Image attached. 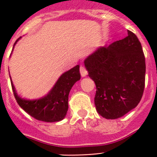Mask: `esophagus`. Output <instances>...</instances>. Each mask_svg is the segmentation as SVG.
<instances>
[{"mask_svg":"<svg viewBox=\"0 0 157 157\" xmlns=\"http://www.w3.org/2000/svg\"><path fill=\"white\" fill-rule=\"evenodd\" d=\"M80 72H81V76H86L87 75V70L84 65H81L80 67Z\"/></svg>","mask_w":157,"mask_h":157,"instance_id":"obj_1","label":"esophagus"}]
</instances>
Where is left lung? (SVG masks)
I'll use <instances>...</instances> for the list:
<instances>
[{
  "instance_id": "8db88e82",
  "label": "left lung",
  "mask_w": 157,
  "mask_h": 157,
  "mask_svg": "<svg viewBox=\"0 0 157 157\" xmlns=\"http://www.w3.org/2000/svg\"><path fill=\"white\" fill-rule=\"evenodd\" d=\"M85 66L96 86L94 105L102 117L120 118L139 104L145 87V56L132 32L98 48Z\"/></svg>"
}]
</instances>
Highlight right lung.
<instances>
[{
    "label": "right lung",
    "instance_id": "1",
    "mask_svg": "<svg viewBox=\"0 0 157 157\" xmlns=\"http://www.w3.org/2000/svg\"><path fill=\"white\" fill-rule=\"evenodd\" d=\"M80 66L76 65L60 76L52 90L45 97L36 100L21 99L11 81L12 90L18 105L26 113L40 121L58 122L65 118L68 110V95L71 87L81 79Z\"/></svg>",
    "mask_w": 157,
    "mask_h": 157
}]
</instances>
